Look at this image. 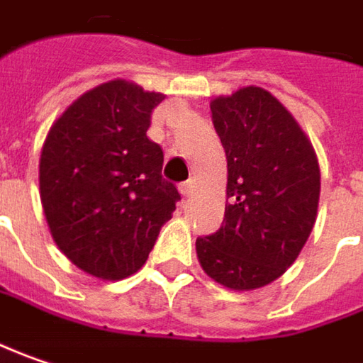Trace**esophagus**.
<instances>
[{"label": "esophagus", "mask_w": 363, "mask_h": 363, "mask_svg": "<svg viewBox=\"0 0 363 363\" xmlns=\"http://www.w3.org/2000/svg\"><path fill=\"white\" fill-rule=\"evenodd\" d=\"M179 191H181V195H182V197H189V195H191V193H193V182H191V181L182 182L181 186H179Z\"/></svg>", "instance_id": "esophagus-1"}]
</instances>
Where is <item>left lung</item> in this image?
<instances>
[{
  "label": "left lung",
  "instance_id": "8db88e82",
  "mask_svg": "<svg viewBox=\"0 0 363 363\" xmlns=\"http://www.w3.org/2000/svg\"><path fill=\"white\" fill-rule=\"evenodd\" d=\"M228 156L223 223L197 238L203 270L231 291L270 284L301 254L317 219L321 172L286 107L260 87L211 103Z\"/></svg>",
  "mask_w": 363,
  "mask_h": 363
}]
</instances>
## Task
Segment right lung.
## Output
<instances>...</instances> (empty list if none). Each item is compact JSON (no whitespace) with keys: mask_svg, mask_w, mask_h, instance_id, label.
Segmentation results:
<instances>
[{"mask_svg":"<svg viewBox=\"0 0 363 363\" xmlns=\"http://www.w3.org/2000/svg\"><path fill=\"white\" fill-rule=\"evenodd\" d=\"M164 99L128 81L91 89L56 119L40 156V199L56 245L87 274L138 272L181 195L148 140Z\"/></svg>","mask_w":363,"mask_h":363,"instance_id":"add662e5","label":"right lung"}]
</instances>
